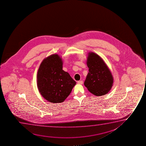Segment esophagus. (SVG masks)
Instances as JSON below:
<instances>
[{"mask_svg": "<svg viewBox=\"0 0 146 146\" xmlns=\"http://www.w3.org/2000/svg\"><path fill=\"white\" fill-rule=\"evenodd\" d=\"M77 83L79 84H83V81H78Z\"/></svg>", "mask_w": 146, "mask_h": 146, "instance_id": "1", "label": "esophagus"}]
</instances>
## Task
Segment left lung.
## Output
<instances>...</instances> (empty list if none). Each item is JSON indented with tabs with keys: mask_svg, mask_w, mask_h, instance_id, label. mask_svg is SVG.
<instances>
[{
	"mask_svg": "<svg viewBox=\"0 0 146 146\" xmlns=\"http://www.w3.org/2000/svg\"><path fill=\"white\" fill-rule=\"evenodd\" d=\"M86 63L89 72L84 85L96 96L107 94L113 86L114 79L106 63L99 55L93 52L88 53Z\"/></svg>",
	"mask_w": 146,
	"mask_h": 146,
	"instance_id": "1",
	"label": "left lung"
}]
</instances>
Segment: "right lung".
Listing matches in <instances>:
<instances>
[{
	"instance_id": "right-lung-1",
	"label": "right lung",
	"mask_w": 146,
	"mask_h": 146,
	"mask_svg": "<svg viewBox=\"0 0 146 146\" xmlns=\"http://www.w3.org/2000/svg\"><path fill=\"white\" fill-rule=\"evenodd\" d=\"M63 63L58 54H52L43 60L38 69L37 88L41 96L48 102H64L76 85L68 72L62 69Z\"/></svg>"
}]
</instances>
